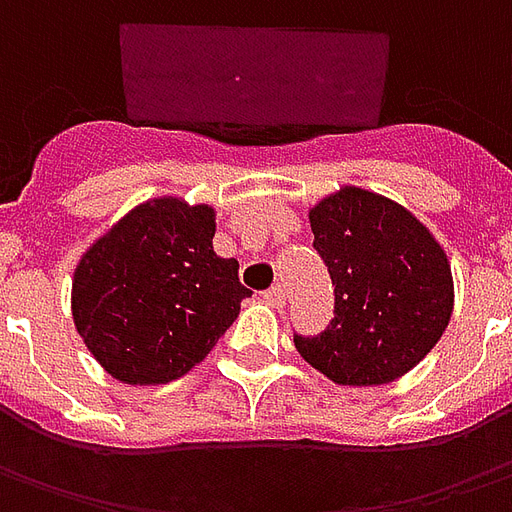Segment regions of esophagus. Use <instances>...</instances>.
<instances>
[{"mask_svg": "<svg viewBox=\"0 0 512 512\" xmlns=\"http://www.w3.org/2000/svg\"><path fill=\"white\" fill-rule=\"evenodd\" d=\"M264 300L270 302L272 308H283V302H286V294H283L281 283H275L272 289H267V292H264Z\"/></svg>", "mask_w": 512, "mask_h": 512, "instance_id": "esophagus-1", "label": "esophagus"}]
</instances>
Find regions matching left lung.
<instances>
[{"label": "left lung", "instance_id": "obj_1", "mask_svg": "<svg viewBox=\"0 0 512 512\" xmlns=\"http://www.w3.org/2000/svg\"><path fill=\"white\" fill-rule=\"evenodd\" d=\"M308 220L333 278L335 319L319 338L294 335L297 352L343 387L401 379L453 316V270L442 242L404 204L357 185L327 193Z\"/></svg>", "mask_w": 512, "mask_h": 512}]
</instances>
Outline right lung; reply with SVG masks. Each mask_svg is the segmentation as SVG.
I'll return each mask as SVG.
<instances>
[{
    "label": "right lung",
    "mask_w": 512,
    "mask_h": 512,
    "mask_svg": "<svg viewBox=\"0 0 512 512\" xmlns=\"http://www.w3.org/2000/svg\"><path fill=\"white\" fill-rule=\"evenodd\" d=\"M215 207L179 196L128 210L81 253L70 311L111 379L166 384L201 363L251 297L240 264L212 251Z\"/></svg>",
    "instance_id": "obj_1"
}]
</instances>
